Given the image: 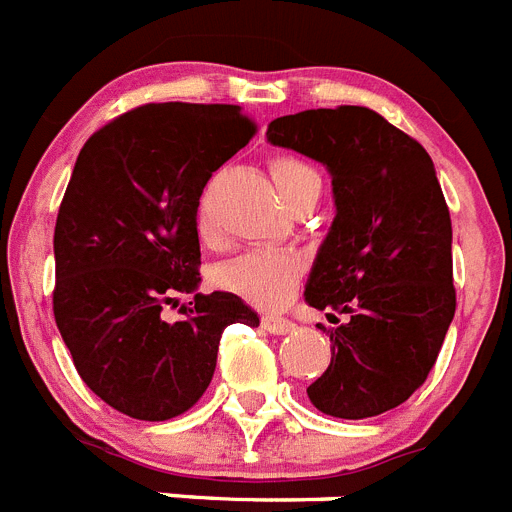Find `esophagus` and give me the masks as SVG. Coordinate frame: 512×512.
Returning <instances> with one entry per match:
<instances>
[{
    "label": "esophagus",
    "mask_w": 512,
    "mask_h": 512,
    "mask_svg": "<svg viewBox=\"0 0 512 512\" xmlns=\"http://www.w3.org/2000/svg\"><path fill=\"white\" fill-rule=\"evenodd\" d=\"M263 328L268 330V333H273V336H286V333H294L296 325L291 320H286V317L265 315L263 317Z\"/></svg>",
    "instance_id": "obj_1"
}]
</instances>
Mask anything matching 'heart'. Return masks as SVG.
Listing matches in <instances>:
<instances>
[{
  "label": "heart",
  "instance_id": "1",
  "mask_svg": "<svg viewBox=\"0 0 512 512\" xmlns=\"http://www.w3.org/2000/svg\"><path fill=\"white\" fill-rule=\"evenodd\" d=\"M307 174H312V169L296 158L283 156L270 161V176L283 200ZM197 231L208 242L210 229L203 216L197 218ZM302 268V257L289 249H249L218 268V283L257 307H278L296 286Z\"/></svg>",
  "mask_w": 512,
  "mask_h": 512
}]
</instances>
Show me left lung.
I'll return each instance as SVG.
<instances>
[{"instance_id":"1","label":"left lung","mask_w":512,"mask_h":512,"mask_svg":"<svg viewBox=\"0 0 512 512\" xmlns=\"http://www.w3.org/2000/svg\"><path fill=\"white\" fill-rule=\"evenodd\" d=\"M265 135L333 179L336 218L304 299L349 320L317 325L330 336V364L309 401L338 419L385 414L427 380L455 315L453 226L435 163L364 106L278 117Z\"/></svg>"}]
</instances>
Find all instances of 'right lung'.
Listing matches in <instances>:
<instances>
[{"instance_id":"right-lung-1","label":"right lung","mask_w":512,"mask_h":512,"mask_svg":"<svg viewBox=\"0 0 512 512\" xmlns=\"http://www.w3.org/2000/svg\"><path fill=\"white\" fill-rule=\"evenodd\" d=\"M252 135L229 103H145L77 156L54 229V320L77 375L132 419L192 409L213 380L223 328L260 325L229 291L196 294L176 323L162 317L176 293L200 286L205 184Z\"/></svg>"}]
</instances>
